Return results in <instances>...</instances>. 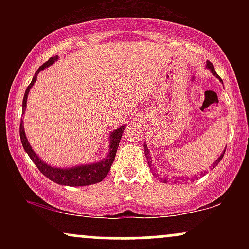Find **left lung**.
<instances>
[{
	"mask_svg": "<svg viewBox=\"0 0 249 249\" xmlns=\"http://www.w3.org/2000/svg\"><path fill=\"white\" fill-rule=\"evenodd\" d=\"M206 67L208 68V69L211 70V72H212L214 76H215V77H218V78L220 79V82H222V79L220 78V77L218 76V73H216V72H215V70H214V67H213V64H212V63H211L210 61H207V64H206ZM225 151H226V150H224V152L221 153V156H220L219 158L216 159V160L213 162V165H212V167H213V168L215 167L216 165L219 164L220 160H221V159H222V157H224V154H225ZM144 152H145V156H146V159H147V164H148V167H151V166H152V159H151V156H150V151H148V148H147V145H146V144H144ZM153 174H154V176H156V173H153ZM157 174H158V173H157ZM200 174H201V176H204L205 172H201V173H200ZM196 178H198V177H196ZM160 179H161V182H165V184H166V182H168V179H167V178H160Z\"/></svg>",
	"mask_w": 249,
	"mask_h": 249,
	"instance_id": "left-lung-1",
	"label": "left lung"
}]
</instances>
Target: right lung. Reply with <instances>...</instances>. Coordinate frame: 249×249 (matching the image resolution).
I'll return each instance as SVG.
<instances>
[{
    "label": "right lung",
    "mask_w": 249,
    "mask_h": 249,
    "mask_svg": "<svg viewBox=\"0 0 249 249\" xmlns=\"http://www.w3.org/2000/svg\"><path fill=\"white\" fill-rule=\"evenodd\" d=\"M56 59H58V56L51 57L50 59H48V62H45L44 64H43L42 67H39V69L36 71L33 81H31L29 87L25 90L23 97V104H22V112L23 113L25 107H27L28 93H29L34 83L36 82L38 72L53 64ZM124 130L125 126H121L110 134V152H108V156L107 158L98 162H95V164L79 165V166L70 168L53 167L50 166V165L45 164L44 161L39 159V157L34 152L29 142H28L27 137H25V132L23 128V119H21V125H19V137H21V142L22 145H23V148L25 150V152L28 153V156L30 157L31 160H33L34 164L36 165L37 168L41 171V173L44 174L47 178H49L51 181L59 185H65V186H88V185L97 184V182L102 181V180L107 176V173L110 172L111 165H112L113 160H115L116 152L119 146V141H121L122 134L124 132Z\"/></svg>",
    "instance_id": "1"
}]
</instances>
